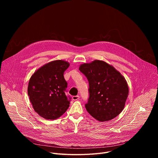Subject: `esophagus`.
I'll list each match as a JSON object with an SVG mask.
<instances>
[{"mask_svg": "<svg viewBox=\"0 0 158 158\" xmlns=\"http://www.w3.org/2000/svg\"><path fill=\"white\" fill-rule=\"evenodd\" d=\"M79 99V96H73V99L74 100V101H77V100H78Z\"/></svg>", "mask_w": 158, "mask_h": 158, "instance_id": "1", "label": "esophagus"}]
</instances>
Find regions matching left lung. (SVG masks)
Returning a JSON list of instances; mask_svg holds the SVG:
<instances>
[{
  "label": "left lung",
  "instance_id": "left-lung-1",
  "mask_svg": "<svg viewBox=\"0 0 158 158\" xmlns=\"http://www.w3.org/2000/svg\"><path fill=\"white\" fill-rule=\"evenodd\" d=\"M79 69L89 83V98L85 105L89 114L100 122L117 117L129 94L124 77L112 65L100 60L82 64Z\"/></svg>",
  "mask_w": 158,
  "mask_h": 158
}]
</instances>
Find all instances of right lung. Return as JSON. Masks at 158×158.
Instances as JSON below:
<instances>
[{
    "mask_svg": "<svg viewBox=\"0 0 158 158\" xmlns=\"http://www.w3.org/2000/svg\"><path fill=\"white\" fill-rule=\"evenodd\" d=\"M70 65L64 60H56L43 65L31 76L27 93L31 104L42 118L58 119L69 107L70 101L65 94L67 82L64 71Z\"/></svg>",
    "mask_w": 158,
    "mask_h": 158,
    "instance_id": "obj_1",
    "label": "right lung"
}]
</instances>
